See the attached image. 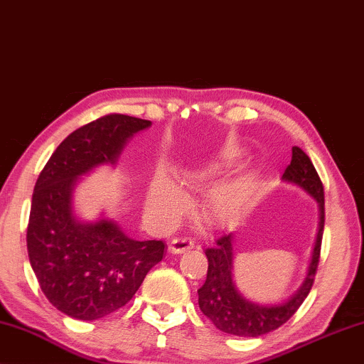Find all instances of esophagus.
Segmentation results:
<instances>
[{
	"instance_id": "34e87169",
	"label": "esophagus",
	"mask_w": 364,
	"mask_h": 364,
	"mask_svg": "<svg viewBox=\"0 0 364 364\" xmlns=\"http://www.w3.org/2000/svg\"><path fill=\"white\" fill-rule=\"evenodd\" d=\"M193 239L189 237H176L170 242V252L171 254H183L193 247Z\"/></svg>"
}]
</instances>
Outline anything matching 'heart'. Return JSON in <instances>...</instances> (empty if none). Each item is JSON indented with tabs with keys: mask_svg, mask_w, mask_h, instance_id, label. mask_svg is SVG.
<instances>
[{
	"mask_svg": "<svg viewBox=\"0 0 364 364\" xmlns=\"http://www.w3.org/2000/svg\"><path fill=\"white\" fill-rule=\"evenodd\" d=\"M247 184L240 180L223 183L208 194L206 201L203 204V214L209 223L223 224L239 216L247 208ZM146 206L153 218L168 221V219L175 218L178 213H181L184 194L170 178L158 176L150 188Z\"/></svg>",
	"mask_w": 364,
	"mask_h": 364,
	"instance_id": "1",
	"label": "heart"
}]
</instances>
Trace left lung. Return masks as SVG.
Wrapping results in <instances>:
<instances>
[{"label": "left lung", "mask_w": 364, "mask_h": 364, "mask_svg": "<svg viewBox=\"0 0 364 364\" xmlns=\"http://www.w3.org/2000/svg\"><path fill=\"white\" fill-rule=\"evenodd\" d=\"M284 180L299 184L310 196H314L320 204V228L316 235L309 274L299 291L289 300L279 305H259L245 300L239 294L232 282V232L223 234L216 240V245L204 250L208 257L206 282L198 290L199 309L214 326L224 333L237 336H260L269 331L277 330L287 320H290L314 285L316 269L320 262L321 239H323L325 226V191L318 173L309 155L299 146H291L290 165L285 168Z\"/></svg>", "instance_id": "8db88e82"}]
</instances>
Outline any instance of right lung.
I'll return each mask as SVG.
<instances>
[{
  "instance_id": "1",
  "label": "right lung",
  "mask_w": 364,
  "mask_h": 364,
  "mask_svg": "<svg viewBox=\"0 0 364 364\" xmlns=\"http://www.w3.org/2000/svg\"><path fill=\"white\" fill-rule=\"evenodd\" d=\"M150 120L109 114L65 138L36 181L26 242L41 290L75 320H99L125 306L165 254L163 240H133L115 223L84 224L73 214V188L92 168L115 163Z\"/></svg>"
}]
</instances>
